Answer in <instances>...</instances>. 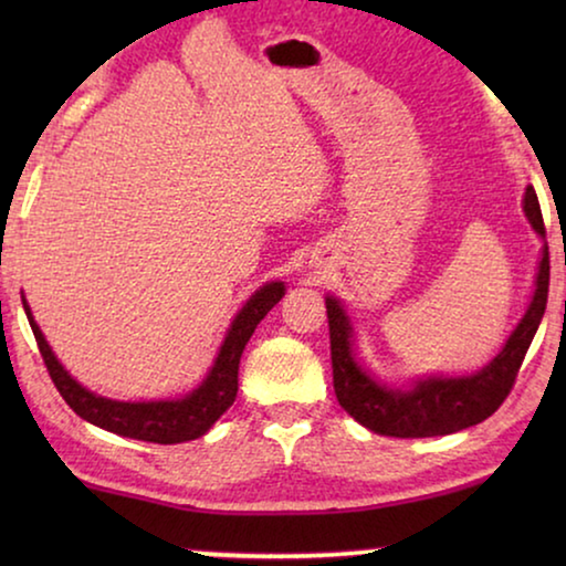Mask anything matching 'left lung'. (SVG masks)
Listing matches in <instances>:
<instances>
[{"label":"left lung","mask_w":566,"mask_h":566,"mask_svg":"<svg viewBox=\"0 0 566 566\" xmlns=\"http://www.w3.org/2000/svg\"><path fill=\"white\" fill-rule=\"evenodd\" d=\"M525 216L531 227L546 237L544 216L536 198V190H525ZM548 298V247L538 265L536 293L525 312L523 322L510 335L507 345L484 370L467 378H428L412 389H389L378 384L353 358V327L347 322L343 306L335 298H327L329 322V350H332V378L339 407L355 417L363 428L391 438H432L451 436L467 430L471 424L484 422L500 409L507 394L513 391L517 370L523 366L531 339L536 335L541 316L546 312Z\"/></svg>","instance_id":"left-lung-1"}]
</instances>
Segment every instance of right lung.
<instances>
[{"label":"right lung","mask_w":566,"mask_h":566,"mask_svg":"<svg viewBox=\"0 0 566 566\" xmlns=\"http://www.w3.org/2000/svg\"><path fill=\"white\" fill-rule=\"evenodd\" d=\"M283 283H268L247 301V306L237 314L227 339H223L221 353L213 363L211 374H208L206 381L200 384L196 391L177 401H138V405L103 399L95 397V394L87 389H82V386L61 368L56 355L51 353L43 332L38 329L33 316H30L25 301H22V306H25L38 350H41V358L45 363V368H49L53 386H56L66 405L72 407L82 420L97 424V428L103 430H111L115 436L169 446L206 436L208 428L234 405L239 389V358H242L244 345L250 343L252 332L262 322V316L283 298Z\"/></svg>","instance_id":"obj_1"}]
</instances>
